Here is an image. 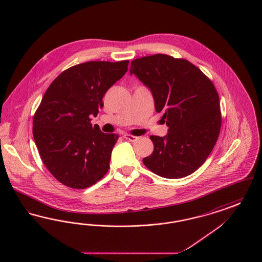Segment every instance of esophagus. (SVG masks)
<instances>
[{
  "label": "esophagus",
  "instance_id": "34e87169",
  "mask_svg": "<svg viewBox=\"0 0 262 262\" xmlns=\"http://www.w3.org/2000/svg\"><path fill=\"white\" fill-rule=\"evenodd\" d=\"M124 137H125L126 140H129V141H132V142L136 141V140H137V138H138L137 137H135V136H130V135H125Z\"/></svg>",
  "mask_w": 262,
  "mask_h": 262
}]
</instances>
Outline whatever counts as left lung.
I'll list each match as a JSON object with an SVG mask.
<instances>
[{
  "label": "left lung",
  "mask_w": 262,
  "mask_h": 262,
  "mask_svg": "<svg viewBox=\"0 0 262 262\" xmlns=\"http://www.w3.org/2000/svg\"><path fill=\"white\" fill-rule=\"evenodd\" d=\"M129 74L149 88L156 112L169 127L165 137H150L154 150L143 164L166 179L192 174L211 153L221 128L211 80L191 62L164 54L134 60Z\"/></svg>",
  "instance_id": "8db88e82"
}]
</instances>
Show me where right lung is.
<instances>
[{
	"mask_svg": "<svg viewBox=\"0 0 262 262\" xmlns=\"http://www.w3.org/2000/svg\"><path fill=\"white\" fill-rule=\"evenodd\" d=\"M128 61L82 62L66 71L46 90L33 118L39 155L60 183L91 187L110 168L118 135L90 123L103 107V96L127 71Z\"/></svg>",
	"mask_w": 262,
	"mask_h": 262,
	"instance_id": "obj_1",
	"label": "right lung"
}]
</instances>
